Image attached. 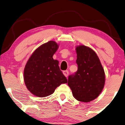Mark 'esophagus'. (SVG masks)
Here are the masks:
<instances>
[{
  "label": "esophagus",
  "mask_w": 125,
  "mask_h": 125,
  "mask_svg": "<svg viewBox=\"0 0 125 125\" xmlns=\"http://www.w3.org/2000/svg\"><path fill=\"white\" fill-rule=\"evenodd\" d=\"M63 73L64 76H65L66 77H67L68 76V74H69V71H64L63 72Z\"/></svg>",
  "instance_id": "1"
}]
</instances>
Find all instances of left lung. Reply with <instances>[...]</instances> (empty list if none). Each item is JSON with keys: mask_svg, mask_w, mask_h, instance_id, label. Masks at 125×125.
<instances>
[{"mask_svg": "<svg viewBox=\"0 0 125 125\" xmlns=\"http://www.w3.org/2000/svg\"><path fill=\"white\" fill-rule=\"evenodd\" d=\"M76 51L77 71L69 76L67 84L76 99L88 102L95 99L102 91L104 72L98 56L91 48L80 45Z\"/></svg>", "mask_w": 125, "mask_h": 125, "instance_id": "obj_1", "label": "left lung"}]
</instances>
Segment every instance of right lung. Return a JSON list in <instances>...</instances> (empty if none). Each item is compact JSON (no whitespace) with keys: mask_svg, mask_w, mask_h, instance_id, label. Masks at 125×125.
I'll list each match as a JSON object with an SVG mask.
<instances>
[{"mask_svg":"<svg viewBox=\"0 0 125 125\" xmlns=\"http://www.w3.org/2000/svg\"><path fill=\"white\" fill-rule=\"evenodd\" d=\"M59 48L54 41H49L35 50L24 69V81L28 89L34 95L46 97L56 88L67 82L59 66V61L53 56Z\"/></svg>","mask_w":125,"mask_h":125,"instance_id":"right-lung-1","label":"right lung"}]
</instances>
